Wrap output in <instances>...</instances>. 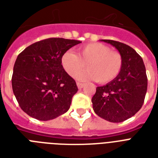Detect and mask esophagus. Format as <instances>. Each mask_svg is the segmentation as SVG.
Instances as JSON below:
<instances>
[{"instance_id": "obj_1", "label": "esophagus", "mask_w": 158, "mask_h": 158, "mask_svg": "<svg viewBox=\"0 0 158 158\" xmlns=\"http://www.w3.org/2000/svg\"><path fill=\"white\" fill-rule=\"evenodd\" d=\"M84 84H82V83H79V82H77V87H78V89H83V87H84Z\"/></svg>"}]
</instances>
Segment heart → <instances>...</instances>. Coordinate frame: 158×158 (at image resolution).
Listing matches in <instances>:
<instances>
[{"instance_id":"b5f03b06","label":"heart","mask_w":158,"mask_h":158,"mask_svg":"<svg viewBox=\"0 0 158 158\" xmlns=\"http://www.w3.org/2000/svg\"><path fill=\"white\" fill-rule=\"evenodd\" d=\"M88 69L77 75L85 67ZM62 68L69 76L79 80L94 79L106 84L113 81L120 74L123 65L121 55L111 51L108 46L99 43H92L79 48L78 55L72 51H66L60 57Z\"/></svg>"}]
</instances>
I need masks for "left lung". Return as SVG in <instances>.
Here are the masks:
<instances>
[{
	"instance_id": "8db88e82",
	"label": "left lung",
	"mask_w": 158,
	"mask_h": 158,
	"mask_svg": "<svg viewBox=\"0 0 158 158\" xmlns=\"http://www.w3.org/2000/svg\"><path fill=\"white\" fill-rule=\"evenodd\" d=\"M115 47L121 55L123 65L113 81L98 87L92 98L94 112L110 122H122L142 107L148 89L146 69L142 57L132 48L113 40H101Z\"/></svg>"
}]
</instances>
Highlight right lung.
Returning a JSON list of instances; mask_svg holds the SVG:
<instances>
[{
	"label": "right lung",
	"mask_w": 158,
	"mask_h": 158,
	"mask_svg": "<svg viewBox=\"0 0 158 158\" xmlns=\"http://www.w3.org/2000/svg\"><path fill=\"white\" fill-rule=\"evenodd\" d=\"M81 42L51 38L28 46L14 65L13 93L21 109L39 120H50L69 109L76 83L60 64L63 53Z\"/></svg>",
	"instance_id": "obj_1"
}]
</instances>
